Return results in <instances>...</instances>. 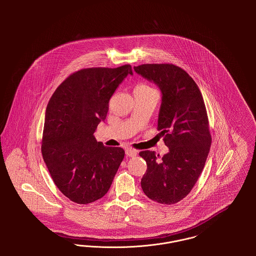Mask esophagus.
<instances>
[{"label": "esophagus", "mask_w": 256, "mask_h": 256, "mask_svg": "<svg viewBox=\"0 0 256 256\" xmlns=\"http://www.w3.org/2000/svg\"><path fill=\"white\" fill-rule=\"evenodd\" d=\"M137 154V150H134V148H128L126 150V156H130V158H134Z\"/></svg>", "instance_id": "1"}]
</instances>
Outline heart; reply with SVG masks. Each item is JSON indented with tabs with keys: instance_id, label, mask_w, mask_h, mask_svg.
Instances as JSON below:
<instances>
[{
	"instance_id": "1",
	"label": "heart",
	"mask_w": 256,
	"mask_h": 256,
	"mask_svg": "<svg viewBox=\"0 0 256 256\" xmlns=\"http://www.w3.org/2000/svg\"><path fill=\"white\" fill-rule=\"evenodd\" d=\"M137 87H142V88H150V86H146V84H140V86H138Z\"/></svg>"
}]
</instances>
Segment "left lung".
<instances>
[{
    "mask_svg": "<svg viewBox=\"0 0 256 256\" xmlns=\"http://www.w3.org/2000/svg\"><path fill=\"white\" fill-rule=\"evenodd\" d=\"M134 71L161 90L158 130L169 148L160 159L154 152H139L146 162L141 187L148 198L174 204L191 192L206 165L212 141L206 104L194 80L178 66L142 64Z\"/></svg>",
    "mask_w": 256,
    "mask_h": 256,
    "instance_id": "left-lung-1",
    "label": "left lung"
}]
</instances>
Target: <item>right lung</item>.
I'll return each instance as SVG.
<instances>
[{"instance_id":"obj_1","label":"right lung","mask_w":256,"mask_h":256,"mask_svg":"<svg viewBox=\"0 0 256 256\" xmlns=\"http://www.w3.org/2000/svg\"><path fill=\"white\" fill-rule=\"evenodd\" d=\"M128 74H132L130 64L82 69L50 98L41 152L54 182L76 204H91L106 195L124 159L122 148L104 146L94 132Z\"/></svg>"}]
</instances>
